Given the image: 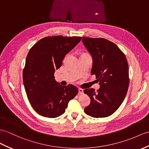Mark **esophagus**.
<instances>
[{"label": "esophagus", "instance_id": "34e87169", "mask_svg": "<svg viewBox=\"0 0 149 149\" xmlns=\"http://www.w3.org/2000/svg\"><path fill=\"white\" fill-rule=\"evenodd\" d=\"M83 93H84V91H83V89L79 88V95H82Z\"/></svg>", "mask_w": 149, "mask_h": 149}]
</instances>
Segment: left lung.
Instances as JSON below:
<instances>
[{
  "instance_id": "obj_1",
  "label": "left lung",
  "mask_w": 149,
  "mask_h": 149,
  "mask_svg": "<svg viewBox=\"0 0 149 149\" xmlns=\"http://www.w3.org/2000/svg\"><path fill=\"white\" fill-rule=\"evenodd\" d=\"M82 42L93 59L91 74L100 84L97 91L93 88L84 90L91 98L84 112L95 118L110 116L121 105L128 90L127 59L116 44L103 38L84 37Z\"/></svg>"
}]
</instances>
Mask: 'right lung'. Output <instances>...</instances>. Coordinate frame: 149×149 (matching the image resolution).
I'll return each mask as SVG.
<instances>
[{"label":"right lung","mask_w":149,"mask_h":149,"mask_svg":"<svg viewBox=\"0 0 149 149\" xmlns=\"http://www.w3.org/2000/svg\"><path fill=\"white\" fill-rule=\"evenodd\" d=\"M81 37L48 36L37 42L27 54L23 81L28 100L39 115L55 118L63 114L78 89L69 84L61 86L55 81L54 72L61 67L69 51Z\"/></svg>","instance_id":"1"}]
</instances>
